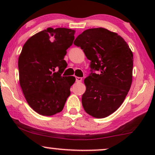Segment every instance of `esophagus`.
I'll return each mask as SVG.
<instances>
[{
    "mask_svg": "<svg viewBox=\"0 0 155 155\" xmlns=\"http://www.w3.org/2000/svg\"><path fill=\"white\" fill-rule=\"evenodd\" d=\"M82 80V78L80 77H77L76 78V82H80Z\"/></svg>",
    "mask_w": 155,
    "mask_h": 155,
    "instance_id": "obj_1",
    "label": "esophagus"
}]
</instances>
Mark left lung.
Returning <instances> with one entry per match:
<instances>
[{
	"instance_id": "1",
	"label": "left lung",
	"mask_w": 155,
	"mask_h": 155,
	"mask_svg": "<svg viewBox=\"0 0 155 155\" xmlns=\"http://www.w3.org/2000/svg\"><path fill=\"white\" fill-rule=\"evenodd\" d=\"M74 44L90 61L91 73L84 80L86 91L82 97L84 111L94 118L107 117L120 107L130 88L133 53L120 36L101 27L84 31Z\"/></svg>"
}]
</instances>
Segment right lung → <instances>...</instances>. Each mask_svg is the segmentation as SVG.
Wrapping results in <instances>:
<instances>
[{
  "mask_svg": "<svg viewBox=\"0 0 155 155\" xmlns=\"http://www.w3.org/2000/svg\"><path fill=\"white\" fill-rule=\"evenodd\" d=\"M74 34L73 29L49 27L23 46L18 59L20 87L28 104L41 115L61 112L71 94L75 78L62 73L67 67L64 57L73 44Z\"/></svg>",
  "mask_w": 155,
  "mask_h": 155,
  "instance_id": "obj_1",
  "label": "right lung"
}]
</instances>
